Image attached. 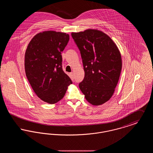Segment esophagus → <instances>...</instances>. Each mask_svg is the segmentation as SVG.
<instances>
[{
	"instance_id": "obj_1",
	"label": "esophagus",
	"mask_w": 153,
	"mask_h": 153,
	"mask_svg": "<svg viewBox=\"0 0 153 153\" xmlns=\"http://www.w3.org/2000/svg\"><path fill=\"white\" fill-rule=\"evenodd\" d=\"M69 76H70V77H71V79L72 80L74 79V74H73V72H72V73H71L69 74Z\"/></svg>"
}]
</instances>
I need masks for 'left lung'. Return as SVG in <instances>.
<instances>
[{"mask_svg":"<svg viewBox=\"0 0 153 153\" xmlns=\"http://www.w3.org/2000/svg\"><path fill=\"white\" fill-rule=\"evenodd\" d=\"M80 50L84 79L79 88L93 105L108 101L115 92L122 67L120 52L105 33L97 29L72 33Z\"/></svg>","mask_w":153,"mask_h":153,"instance_id":"8db88e82","label":"left lung"}]
</instances>
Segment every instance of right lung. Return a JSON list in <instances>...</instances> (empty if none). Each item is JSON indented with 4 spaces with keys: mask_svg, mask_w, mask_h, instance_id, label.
I'll return each mask as SVG.
<instances>
[{
    "mask_svg": "<svg viewBox=\"0 0 153 153\" xmlns=\"http://www.w3.org/2000/svg\"><path fill=\"white\" fill-rule=\"evenodd\" d=\"M69 34L55 31L39 33L31 39L25 55L26 77L42 101L53 104L61 100L72 84L62 68V56Z\"/></svg>",
    "mask_w": 153,
    "mask_h": 153,
    "instance_id": "1",
    "label": "right lung"
}]
</instances>
